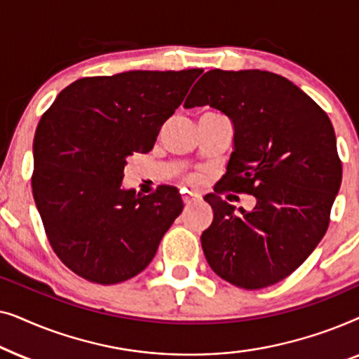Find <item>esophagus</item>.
<instances>
[{
  "mask_svg": "<svg viewBox=\"0 0 359 359\" xmlns=\"http://www.w3.org/2000/svg\"><path fill=\"white\" fill-rule=\"evenodd\" d=\"M196 201H198V198H196L194 194H191V193H184L183 194V203H184V205L186 208H189V205H193Z\"/></svg>",
  "mask_w": 359,
  "mask_h": 359,
  "instance_id": "34e87169",
  "label": "esophagus"
}]
</instances>
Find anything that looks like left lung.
<instances>
[{"instance_id":"1","label":"left lung","mask_w":359,"mask_h":359,"mask_svg":"<svg viewBox=\"0 0 359 359\" xmlns=\"http://www.w3.org/2000/svg\"><path fill=\"white\" fill-rule=\"evenodd\" d=\"M210 106L233 126V151L220 191L255 196L252 210L217 194L201 235L212 271L233 286L276 284L306 262L328 229L341 184L335 130L322 107L287 78L262 70H210L186 109Z\"/></svg>"}]
</instances>
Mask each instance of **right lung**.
<instances>
[{"label": "right lung", "mask_w": 359, "mask_h": 359, "mask_svg": "<svg viewBox=\"0 0 359 359\" xmlns=\"http://www.w3.org/2000/svg\"><path fill=\"white\" fill-rule=\"evenodd\" d=\"M203 70H132L67 86L34 135L32 194L53 252L78 276L117 284L149 266L183 210L173 186L122 188Z\"/></svg>", "instance_id": "obj_1"}]
</instances>
